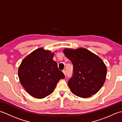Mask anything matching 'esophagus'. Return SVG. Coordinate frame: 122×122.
Listing matches in <instances>:
<instances>
[{
    "label": "esophagus",
    "instance_id": "1",
    "mask_svg": "<svg viewBox=\"0 0 122 122\" xmlns=\"http://www.w3.org/2000/svg\"><path fill=\"white\" fill-rule=\"evenodd\" d=\"M63 72L64 74L65 75V76H66V71L65 70H63Z\"/></svg>",
    "mask_w": 122,
    "mask_h": 122
}]
</instances>
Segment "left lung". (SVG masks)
Returning <instances> with one entry per match:
<instances>
[{
    "mask_svg": "<svg viewBox=\"0 0 122 122\" xmlns=\"http://www.w3.org/2000/svg\"><path fill=\"white\" fill-rule=\"evenodd\" d=\"M64 55L73 65V74L68 81L73 94L82 98L95 94L104 84L107 68L99 56L85 48H66Z\"/></svg>",
    "mask_w": 122,
    "mask_h": 122,
    "instance_id": "1",
    "label": "left lung"
}]
</instances>
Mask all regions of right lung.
I'll return each instance as SVG.
<instances>
[{"instance_id": "right-lung-1", "label": "right lung", "mask_w": 122, "mask_h": 122, "mask_svg": "<svg viewBox=\"0 0 122 122\" xmlns=\"http://www.w3.org/2000/svg\"><path fill=\"white\" fill-rule=\"evenodd\" d=\"M54 52L42 48L36 49L22 61L18 77L22 86L29 94L43 98L52 93L56 85L65 76L53 60Z\"/></svg>"}]
</instances>
